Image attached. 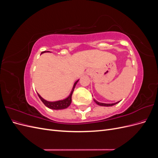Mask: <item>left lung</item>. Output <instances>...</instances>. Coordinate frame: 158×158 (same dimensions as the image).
<instances>
[{"label":"left lung","mask_w":158,"mask_h":158,"mask_svg":"<svg viewBox=\"0 0 158 158\" xmlns=\"http://www.w3.org/2000/svg\"><path fill=\"white\" fill-rule=\"evenodd\" d=\"M94 101L95 102V103L98 104V106H105V107H110V106H113L114 105H116L117 103H119V102H117L116 103H100L99 102H98L97 100H95V99H94Z\"/></svg>","instance_id":"1"}]
</instances>
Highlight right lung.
<instances>
[{
  "mask_svg": "<svg viewBox=\"0 0 158 158\" xmlns=\"http://www.w3.org/2000/svg\"><path fill=\"white\" fill-rule=\"evenodd\" d=\"M49 52V51L41 52V54L44 53V52ZM78 80H78L74 84L73 89H72V90H71V92H70V95H69L67 98L64 99L59 100V101H55V102H49V101H47V100H45V99L43 98L39 94H37V95H38V96H39V98H40V99L41 100V102L44 103L45 106L46 107H48V108H49V109H55V110H59V109H66V108H67L70 106V103H71V102H72V95H73V93L74 92V89L75 88L76 85V84L78 83Z\"/></svg>",
  "mask_w": 158,
  "mask_h": 158,
  "instance_id": "obj_1",
  "label": "right lung"
}]
</instances>
